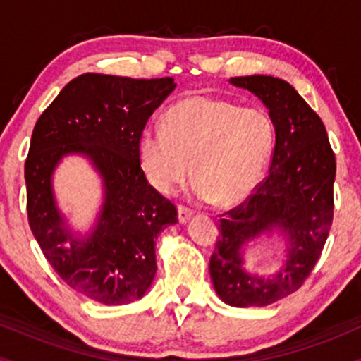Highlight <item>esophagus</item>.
<instances>
[{
	"label": "esophagus",
	"instance_id": "1",
	"mask_svg": "<svg viewBox=\"0 0 361 361\" xmlns=\"http://www.w3.org/2000/svg\"><path fill=\"white\" fill-rule=\"evenodd\" d=\"M190 217H192V210L186 209L183 205L178 207V221H180V224H186Z\"/></svg>",
	"mask_w": 361,
	"mask_h": 361
}]
</instances>
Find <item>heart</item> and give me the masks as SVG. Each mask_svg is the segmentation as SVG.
<instances>
[{"label":"heart","instance_id":"obj_1","mask_svg":"<svg viewBox=\"0 0 361 361\" xmlns=\"http://www.w3.org/2000/svg\"><path fill=\"white\" fill-rule=\"evenodd\" d=\"M273 146L275 127L264 110L193 94L169 106L163 128L140 132L137 157L161 195H171L192 173L198 200L234 207L255 192Z\"/></svg>","mask_w":361,"mask_h":361}]
</instances>
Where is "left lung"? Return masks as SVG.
I'll use <instances>...</instances> for the list:
<instances>
[{
	"label": "left lung",
	"mask_w": 361,
	"mask_h": 361,
	"mask_svg": "<svg viewBox=\"0 0 361 361\" xmlns=\"http://www.w3.org/2000/svg\"><path fill=\"white\" fill-rule=\"evenodd\" d=\"M229 82L251 91L275 127L270 173L255 193L219 221L210 256V279L219 299L233 307H264L299 290L316 267L333 224L336 157L322 120L280 78L239 76ZM279 233L288 259L268 277L245 270L243 250L256 238Z\"/></svg>",
	"instance_id": "8db88e82"
}]
</instances>
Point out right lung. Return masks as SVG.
Listing matches in <instances>:
<instances>
[{"instance_id": "add662e5", "label": "right lung", "mask_w": 361, "mask_h": 361, "mask_svg": "<svg viewBox=\"0 0 361 361\" xmlns=\"http://www.w3.org/2000/svg\"><path fill=\"white\" fill-rule=\"evenodd\" d=\"M175 86L173 78L81 74L32 132L25 161L30 229L57 275L100 304L146 295L157 270V235L178 222L176 207L147 183L137 157L139 134ZM71 154L86 157L104 186L97 222L85 236L71 231L53 195V171Z\"/></svg>"}]
</instances>
